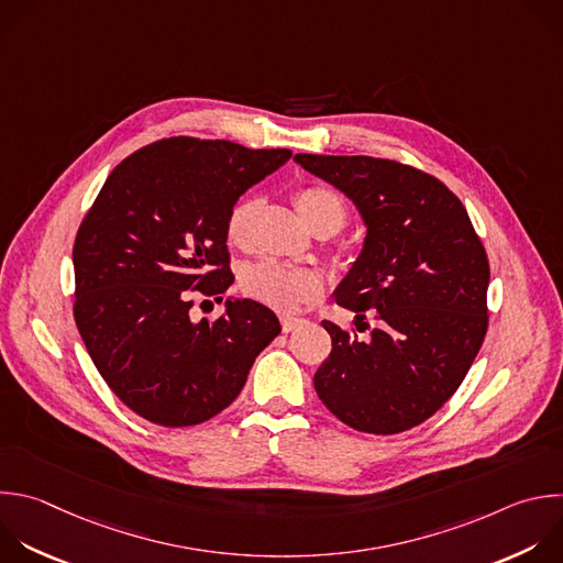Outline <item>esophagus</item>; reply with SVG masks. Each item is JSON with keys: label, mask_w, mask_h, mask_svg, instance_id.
Masks as SVG:
<instances>
[{"label": "esophagus", "mask_w": 563, "mask_h": 563, "mask_svg": "<svg viewBox=\"0 0 563 563\" xmlns=\"http://www.w3.org/2000/svg\"><path fill=\"white\" fill-rule=\"evenodd\" d=\"M307 320H302V318H289V316H285L283 320H280V324H283V331L285 333H289V331H296L298 327H302Z\"/></svg>", "instance_id": "1"}]
</instances>
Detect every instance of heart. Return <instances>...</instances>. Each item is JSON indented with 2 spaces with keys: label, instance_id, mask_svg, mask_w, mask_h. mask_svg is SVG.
<instances>
[{
  "label": "heart",
  "instance_id": "1",
  "mask_svg": "<svg viewBox=\"0 0 563 563\" xmlns=\"http://www.w3.org/2000/svg\"><path fill=\"white\" fill-rule=\"evenodd\" d=\"M261 208L263 201L258 197H245L232 206L225 221V234L232 245L245 247L250 243ZM296 208L313 232L335 234L346 225L349 219L344 199L324 185L300 187L296 192ZM241 287L256 302L283 313H291L320 296L322 276L309 267H294L265 258L243 272Z\"/></svg>",
  "mask_w": 563,
  "mask_h": 563
}]
</instances>
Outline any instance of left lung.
<instances>
[{
	"instance_id": "1",
	"label": "left lung",
	"mask_w": 563,
	"mask_h": 563,
	"mask_svg": "<svg viewBox=\"0 0 563 563\" xmlns=\"http://www.w3.org/2000/svg\"><path fill=\"white\" fill-rule=\"evenodd\" d=\"M357 208L366 236L335 302L376 329L362 342L324 320L331 353L313 376L322 405L362 433L429 420L462 385L488 329L486 250L435 176L373 156L296 154ZM366 324V322H362Z\"/></svg>"
}]
</instances>
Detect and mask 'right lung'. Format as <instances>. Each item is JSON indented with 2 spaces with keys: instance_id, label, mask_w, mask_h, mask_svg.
Segmentation results:
<instances>
[{
  "instance_id": "add662e5",
  "label": "right lung",
  "mask_w": 563,
  "mask_h": 563,
  "mask_svg": "<svg viewBox=\"0 0 563 563\" xmlns=\"http://www.w3.org/2000/svg\"><path fill=\"white\" fill-rule=\"evenodd\" d=\"M291 150L169 136L123 158L79 225L75 322L114 396L161 427H195L230 407L280 333L265 305L225 300L195 322L192 296L232 283L225 221ZM223 300V298H217Z\"/></svg>"
}]
</instances>
